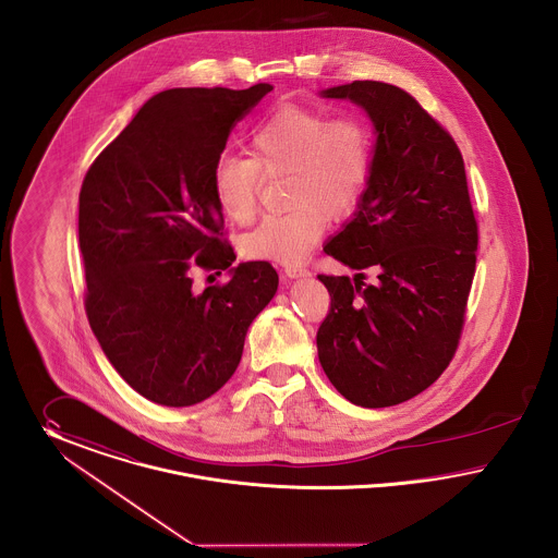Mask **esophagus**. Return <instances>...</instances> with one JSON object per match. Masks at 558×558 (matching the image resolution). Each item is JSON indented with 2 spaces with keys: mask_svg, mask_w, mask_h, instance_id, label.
Returning a JSON list of instances; mask_svg holds the SVG:
<instances>
[{
  "mask_svg": "<svg viewBox=\"0 0 558 558\" xmlns=\"http://www.w3.org/2000/svg\"><path fill=\"white\" fill-rule=\"evenodd\" d=\"M286 275H288L290 279H298V277H308L311 270L304 268V266H286Z\"/></svg>",
  "mask_w": 558,
  "mask_h": 558,
  "instance_id": "1",
  "label": "esophagus"
}]
</instances>
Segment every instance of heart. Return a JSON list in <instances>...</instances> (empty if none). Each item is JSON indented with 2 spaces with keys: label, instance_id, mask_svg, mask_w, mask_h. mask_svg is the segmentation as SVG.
<instances>
[{
  "label": "heart",
  "instance_id": "b5f03b06",
  "mask_svg": "<svg viewBox=\"0 0 558 558\" xmlns=\"http://www.w3.org/2000/svg\"><path fill=\"white\" fill-rule=\"evenodd\" d=\"M250 159L222 155L211 172V189L225 216L252 222L263 177L288 174L292 211L268 216L243 239V256L275 265L302 263L333 220L351 216L363 199L374 168L376 141L369 123L356 116L331 118L288 105L263 119L247 141Z\"/></svg>",
  "mask_w": 558,
  "mask_h": 558
}]
</instances>
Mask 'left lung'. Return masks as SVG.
<instances>
[{
    "label": "left lung",
    "mask_w": 558,
    "mask_h": 558,
    "mask_svg": "<svg viewBox=\"0 0 558 558\" xmlns=\"http://www.w3.org/2000/svg\"><path fill=\"white\" fill-rule=\"evenodd\" d=\"M349 98L376 128L369 184L325 254L359 270L319 275L331 304L317 331L323 372L354 405L378 410L426 390L451 363L476 266L478 227L462 153L405 89L352 82ZM363 267L380 282L363 284Z\"/></svg>",
    "instance_id": "left-lung-1"
}]
</instances>
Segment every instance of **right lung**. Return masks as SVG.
I'll use <instances>...</instances> for the list:
<instances>
[{"instance_id":"right-lung-1","label":"right lung","mask_w":558,"mask_h":558,"mask_svg":"<svg viewBox=\"0 0 558 558\" xmlns=\"http://www.w3.org/2000/svg\"><path fill=\"white\" fill-rule=\"evenodd\" d=\"M270 84L174 88L143 105L89 166L80 250L89 327L119 376L145 399L189 408L235 374L245 333L272 300V266L243 263L193 290V268L227 270L235 252L211 172L229 134Z\"/></svg>"}]
</instances>
